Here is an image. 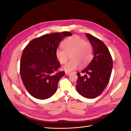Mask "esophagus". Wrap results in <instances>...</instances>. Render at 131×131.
<instances>
[{
  "mask_svg": "<svg viewBox=\"0 0 131 131\" xmlns=\"http://www.w3.org/2000/svg\"><path fill=\"white\" fill-rule=\"evenodd\" d=\"M70 74V73H69V72H65V74H66V75H69Z\"/></svg>",
  "mask_w": 131,
  "mask_h": 131,
  "instance_id": "1",
  "label": "esophagus"
}]
</instances>
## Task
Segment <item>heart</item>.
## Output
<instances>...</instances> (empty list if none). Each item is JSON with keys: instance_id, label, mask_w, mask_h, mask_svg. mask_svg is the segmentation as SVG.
<instances>
[{"instance_id": "1", "label": "heart", "mask_w": 131, "mask_h": 131, "mask_svg": "<svg viewBox=\"0 0 131 131\" xmlns=\"http://www.w3.org/2000/svg\"><path fill=\"white\" fill-rule=\"evenodd\" d=\"M62 49H57L55 51V56L61 64H64L68 59V54L70 53L72 59L62 67L65 72L70 73L78 69L81 64L85 66L93 57V48L90 43L84 39L78 36L68 37L62 43Z\"/></svg>"}]
</instances>
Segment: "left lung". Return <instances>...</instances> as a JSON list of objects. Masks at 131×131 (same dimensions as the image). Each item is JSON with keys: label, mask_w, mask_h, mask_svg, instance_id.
<instances>
[{"label": "left lung", "mask_w": 131, "mask_h": 131, "mask_svg": "<svg viewBox=\"0 0 131 131\" xmlns=\"http://www.w3.org/2000/svg\"><path fill=\"white\" fill-rule=\"evenodd\" d=\"M85 34L92 46L93 58L81 72L85 74L84 76L77 73L76 89L82 96L92 99L100 96L108 85L112 74L113 59L103 42L90 34Z\"/></svg>", "instance_id": "8db88e82"}]
</instances>
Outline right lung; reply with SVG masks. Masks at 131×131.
Masks as SVG:
<instances>
[{
  "label": "right lung",
  "instance_id": "obj_1",
  "mask_svg": "<svg viewBox=\"0 0 131 131\" xmlns=\"http://www.w3.org/2000/svg\"><path fill=\"white\" fill-rule=\"evenodd\" d=\"M68 31L51 33L34 39L23 50L20 75L28 92L39 100H46L55 93L64 72L56 73L61 64L55 51L63 38L71 36Z\"/></svg>",
  "mask_w": 131,
  "mask_h": 131
}]
</instances>
